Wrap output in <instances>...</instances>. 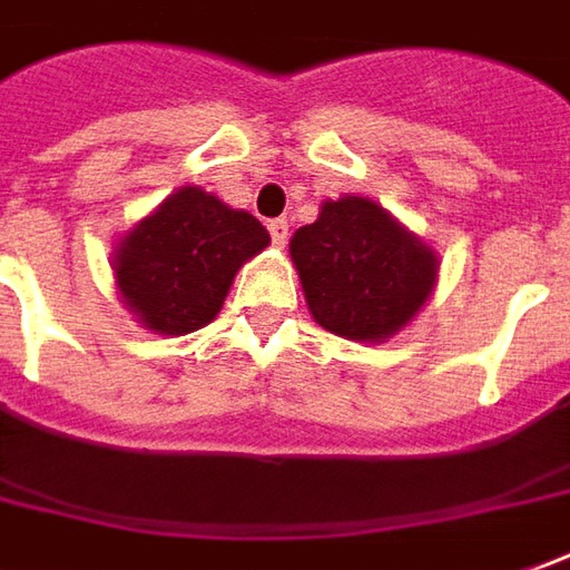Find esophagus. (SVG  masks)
Segmentation results:
<instances>
[{
    "mask_svg": "<svg viewBox=\"0 0 570 570\" xmlns=\"http://www.w3.org/2000/svg\"><path fill=\"white\" fill-rule=\"evenodd\" d=\"M268 230H271V239H274V246H284L286 239H289V224H286L284 218L271 220Z\"/></svg>",
    "mask_w": 570,
    "mask_h": 570,
    "instance_id": "34e87169",
    "label": "esophagus"
}]
</instances>
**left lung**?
<instances>
[{
    "label": "left lung",
    "instance_id": "1",
    "mask_svg": "<svg viewBox=\"0 0 570 570\" xmlns=\"http://www.w3.org/2000/svg\"><path fill=\"white\" fill-rule=\"evenodd\" d=\"M308 312L331 334L386 343L433 296L440 255L367 196L321 203L289 239Z\"/></svg>",
    "mask_w": 570,
    "mask_h": 570
}]
</instances>
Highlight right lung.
Listing matches in <instances>:
<instances>
[{
    "label": "right lung",
    "mask_w": 570,
    "mask_h": 570,
    "mask_svg": "<svg viewBox=\"0 0 570 570\" xmlns=\"http://www.w3.org/2000/svg\"><path fill=\"white\" fill-rule=\"evenodd\" d=\"M268 243L249 212L180 187L115 243V289L149 334H193L218 317L236 271Z\"/></svg>",
    "instance_id": "1"
}]
</instances>
